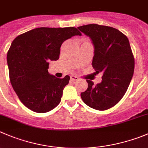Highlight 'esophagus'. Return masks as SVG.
<instances>
[{"label":"esophagus","mask_w":148,"mask_h":148,"mask_svg":"<svg viewBox=\"0 0 148 148\" xmlns=\"http://www.w3.org/2000/svg\"><path fill=\"white\" fill-rule=\"evenodd\" d=\"M70 79H71L73 81H78L79 78H78V77L75 76V75H71V76H70Z\"/></svg>","instance_id":"34e87169"}]
</instances>
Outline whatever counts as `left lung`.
Segmentation results:
<instances>
[{"instance_id":"obj_1","label":"left lung","mask_w":148,"mask_h":148,"mask_svg":"<svg viewBox=\"0 0 148 148\" xmlns=\"http://www.w3.org/2000/svg\"><path fill=\"white\" fill-rule=\"evenodd\" d=\"M78 28L92 40L95 48L92 64L96 73H103L102 81L96 86L86 80L88 88L81 97L88 106L106 110L123 98L132 79L134 58L129 41L112 27L89 24Z\"/></svg>"}]
</instances>
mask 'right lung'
<instances>
[{
	"label": "right lung",
	"mask_w": 148,
	"mask_h": 148,
	"mask_svg": "<svg viewBox=\"0 0 148 148\" xmlns=\"http://www.w3.org/2000/svg\"><path fill=\"white\" fill-rule=\"evenodd\" d=\"M81 33L74 27L32 29L13 40L7 53L9 79L28 108L45 113L59 104L70 76L58 78L48 73L50 61L59 59L65 40Z\"/></svg>",
	"instance_id": "1"
}]
</instances>
